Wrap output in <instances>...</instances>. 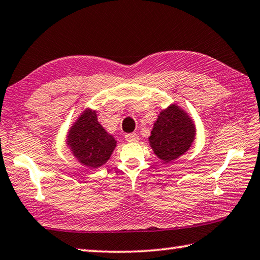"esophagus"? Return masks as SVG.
Wrapping results in <instances>:
<instances>
[{"instance_id": "34e87169", "label": "esophagus", "mask_w": 260, "mask_h": 260, "mask_svg": "<svg viewBox=\"0 0 260 260\" xmlns=\"http://www.w3.org/2000/svg\"><path fill=\"white\" fill-rule=\"evenodd\" d=\"M125 139L127 142H138V141L140 140L139 135L135 134V133H131V134H126L125 135Z\"/></svg>"}]
</instances>
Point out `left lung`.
Here are the masks:
<instances>
[{"label": "left lung", "instance_id": "left-lung-1", "mask_svg": "<svg viewBox=\"0 0 260 260\" xmlns=\"http://www.w3.org/2000/svg\"><path fill=\"white\" fill-rule=\"evenodd\" d=\"M194 136L193 120L178 106L172 105L159 114L149 141L154 154L164 162H171L190 149Z\"/></svg>", "mask_w": 260, "mask_h": 260}]
</instances>
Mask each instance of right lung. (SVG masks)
<instances>
[{"label": "right lung", "mask_w": 260, "mask_h": 260, "mask_svg": "<svg viewBox=\"0 0 260 260\" xmlns=\"http://www.w3.org/2000/svg\"><path fill=\"white\" fill-rule=\"evenodd\" d=\"M96 117V111L86 109L68 132L67 144L70 150L78 161L88 168L105 165L117 143Z\"/></svg>", "instance_id": "obj_1"}]
</instances>
